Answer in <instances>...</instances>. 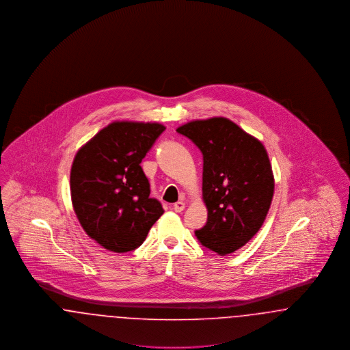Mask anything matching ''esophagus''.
I'll list each match as a JSON object with an SVG mask.
<instances>
[{"instance_id":"34e87169","label":"esophagus","mask_w":350,"mask_h":350,"mask_svg":"<svg viewBox=\"0 0 350 350\" xmlns=\"http://www.w3.org/2000/svg\"><path fill=\"white\" fill-rule=\"evenodd\" d=\"M183 208H185V202H183V200L176 202V203L173 204V210H174L176 213H181V211H183Z\"/></svg>"}]
</instances>
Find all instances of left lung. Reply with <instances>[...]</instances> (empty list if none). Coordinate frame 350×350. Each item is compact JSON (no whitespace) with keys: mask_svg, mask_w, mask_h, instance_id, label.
Masks as SVG:
<instances>
[{"mask_svg":"<svg viewBox=\"0 0 350 350\" xmlns=\"http://www.w3.org/2000/svg\"><path fill=\"white\" fill-rule=\"evenodd\" d=\"M203 156L207 221L196 231L200 244L224 256L258 232L274 193L267 150L226 118L194 120L177 129Z\"/></svg>","mask_w":350,"mask_h":350,"instance_id":"1","label":"left lung"}]
</instances>
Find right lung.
Returning a JSON list of instances; mask_svg holds the SVG:
<instances>
[{"label":"right lung","instance_id":"obj_1","mask_svg":"<svg viewBox=\"0 0 350 350\" xmlns=\"http://www.w3.org/2000/svg\"><path fill=\"white\" fill-rule=\"evenodd\" d=\"M164 131L159 123L114 122L77 152L70 170L73 208L105 250L139 248L163 215L140 163Z\"/></svg>","mask_w":350,"mask_h":350}]
</instances>
